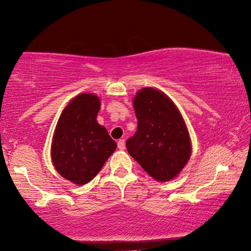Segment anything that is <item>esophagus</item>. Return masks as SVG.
Masks as SVG:
<instances>
[{"label":"esophagus","mask_w":251,"mask_h":251,"mask_svg":"<svg viewBox=\"0 0 251 251\" xmlns=\"http://www.w3.org/2000/svg\"><path fill=\"white\" fill-rule=\"evenodd\" d=\"M118 149L119 150H121V151H123L126 149V142H125V139H120L119 142H118Z\"/></svg>","instance_id":"esophagus-1"}]
</instances>
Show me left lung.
<instances>
[{
	"instance_id": "left-lung-1",
	"label": "left lung",
	"mask_w": 251,
	"mask_h": 251,
	"mask_svg": "<svg viewBox=\"0 0 251 251\" xmlns=\"http://www.w3.org/2000/svg\"><path fill=\"white\" fill-rule=\"evenodd\" d=\"M138 120L126 150L157 181L177 176L190 160L192 147L183 116L171 99L156 89L144 88L133 98Z\"/></svg>"
}]
</instances>
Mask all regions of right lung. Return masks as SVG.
<instances>
[{
	"mask_svg": "<svg viewBox=\"0 0 251 251\" xmlns=\"http://www.w3.org/2000/svg\"><path fill=\"white\" fill-rule=\"evenodd\" d=\"M100 99L81 94L61 113L51 144V159L65 179L77 185L94 179L116 149L107 130L97 122Z\"/></svg>",
	"mask_w": 251,
	"mask_h": 251,
	"instance_id": "1",
	"label": "right lung"
}]
</instances>
